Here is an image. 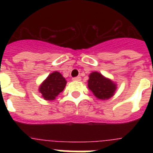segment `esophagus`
I'll return each mask as SVG.
<instances>
[{
    "instance_id": "1",
    "label": "esophagus",
    "mask_w": 153,
    "mask_h": 153,
    "mask_svg": "<svg viewBox=\"0 0 153 153\" xmlns=\"http://www.w3.org/2000/svg\"><path fill=\"white\" fill-rule=\"evenodd\" d=\"M73 80H74V81H80V80H81V77L80 76L74 77V78H73Z\"/></svg>"
}]
</instances>
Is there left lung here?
<instances>
[{
    "label": "left lung",
    "instance_id": "1",
    "mask_svg": "<svg viewBox=\"0 0 153 153\" xmlns=\"http://www.w3.org/2000/svg\"><path fill=\"white\" fill-rule=\"evenodd\" d=\"M88 87L96 98L105 100L114 95L116 85L111 80L105 78L98 72H93L90 74Z\"/></svg>",
    "mask_w": 153,
    "mask_h": 153
}]
</instances>
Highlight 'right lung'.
Instances as JSON below:
<instances>
[{
    "instance_id": "right-lung-1",
    "label": "right lung",
    "mask_w": 153,
    "mask_h": 153,
    "mask_svg": "<svg viewBox=\"0 0 153 153\" xmlns=\"http://www.w3.org/2000/svg\"><path fill=\"white\" fill-rule=\"evenodd\" d=\"M66 84L67 81L59 72H53L41 84L39 92L45 100H54L56 96L63 91Z\"/></svg>"
}]
</instances>
